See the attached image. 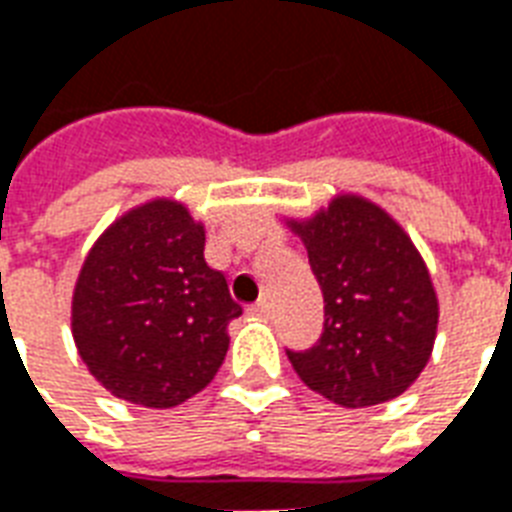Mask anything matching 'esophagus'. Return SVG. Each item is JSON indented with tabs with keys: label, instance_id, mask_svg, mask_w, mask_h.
Segmentation results:
<instances>
[{
	"label": "esophagus",
	"instance_id": "esophagus-1",
	"mask_svg": "<svg viewBox=\"0 0 512 512\" xmlns=\"http://www.w3.org/2000/svg\"><path fill=\"white\" fill-rule=\"evenodd\" d=\"M251 315H256V318H269L272 315V304L267 299H259L256 304H251Z\"/></svg>",
	"mask_w": 512,
	"mask_h": 512
}]
</instances>
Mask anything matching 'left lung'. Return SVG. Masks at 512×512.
<instances>
[{"instance_id": "1", "label": "left lung", "mask_w": 512, "mask_h": 512, "mask_svg": "<svg viewBox=\"0 0 512 512\" xmlns=\"http://www.w3.org/2000/svg\"><path fill=\"white\" fill-rule=\"evenodd\" d=\"M318 277L326 320L310 350H285L310 390L344 408L398 398L430 360L438 299L425 261L374 202L342 194L291 221Z\"/></svg>"}]
</instances>
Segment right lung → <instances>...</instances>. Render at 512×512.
I'll return each instance as SVG.
<instances>
[{
	"instance_id": "right-lung-1",
	"label": "right lung",
	"mask_w": 512,
	"mask_h": 512,
	"mask_svg": "<svg viewBox=\"0 0 512 512\" xmlns=\"http://www.w3.org/2000/svg\"><path fill=\"white\" fill-rule=\"evenodd\" d=\"M243 315L205 264V229L181 202L152 200L90 248L71 301L79 358L106 390L146 408L184 403L211 382Z\"/></svg>"
}]
</instances>
